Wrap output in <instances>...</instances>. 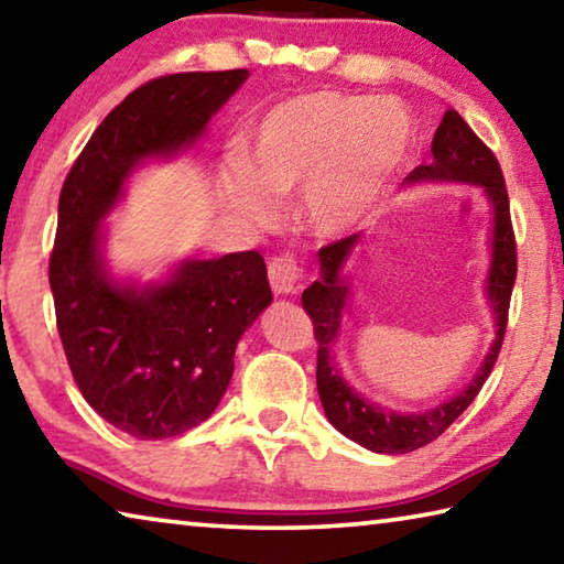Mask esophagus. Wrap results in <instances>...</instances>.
Wrapping results in <instances>:
<instances>
[{
  "label": "esophagus",
  "mask_w": 564,
  "mask_h": 564,
  "mask_svg": "<svg viewBox=\"0 0 564 564\" xmlns=\"http://www.w3.org/2000/svg\"><path fill=\"white\" fill-rule=\"evenodd\" d=\"M267 274H270L274 294H297L302 290V267L290 254L272 257L270 264H267Z\"/></svg>",
  "instance_id": "esophagus-1"
}]
</instances>
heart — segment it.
<instances>
[{
	"mask_svg": "<svg viewBox=\"0 0 564 564\" xmlns=\"http://www.w3.org/2000/svg\"><path fill=\"white\" fill-rule=\"evenodd\" d=\"M414 124L394 99L307 91L272 107L249 134V162L232 154L221 187L239 215L270 221L272 195L302 189V217L322 237L357 227L408 162Z\"/></svg>",
	"mask_w": 564,
	"mask_h": 564,
	"instance_id": "obj_1",
	"label": "heart"
}]
</instances>
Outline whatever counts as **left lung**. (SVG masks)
Returning <instances> with one entry per match:
<instances>
[{
  "mask_svg": "<svg viewBox=\"0 0 564 564\" xmlns=\"http://www.w3.org/2000/svg\"><path fill=\"white\" fill-rule=\"evenodd\" d=\"M422 180L479 184V187H485V195L495 207V249L490 276H487V294H490L497 315V339L492 343L490 355L485 357V365L479 367V372L469 382L467 390L427 412L397 414L365 402L339 377L329 355V347L335 343L339 329V315H343L347 302V284L339 276V272H343L349 252L359 242V235H349L322 247V280L312 282L302 292V307L310 315L312 325H315L317 392L322 408H325L329 422L343 435L355 440L357 445L367 449L380 452V455H404V452L430 445L432 440H437L473 404L477 392L482 390V384L492 372L497 355H500L507 329V312H510V297L517 276V242L510 217V197H507L500 162H497L490 147L473 132V127L459 117L457 109H447L442 115L437 132L432 137V162L420 164L417 170L408 174V182Z\"/></svg>",
  "mask_w": 564,
  "mask_h": 564,
  "instance_id": "left-lung-1",
  "label": "left lung"
}]
</instances>
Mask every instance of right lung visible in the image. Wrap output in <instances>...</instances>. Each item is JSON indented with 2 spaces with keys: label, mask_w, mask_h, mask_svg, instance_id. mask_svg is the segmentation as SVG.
I'll use <instances>...</instances> for the list:
<instances>
[{
  "label": "right lung",
  "mask_w": 564,
  "mask_h": 564,
  "mask_svg": "<svg viewBox=\"0 0 564 564\" xmlns=\"http://www.w3.org/2000/svg\"><path fill=\"white\" fill-rule=\"evenodd\" d=\"M247 69L164 74L109 112L74 160L50 254L59 339L74 382L117 430L167 440L205 422L235 372L242 332L272 302L260 252L184 262L156 288H119L99 257V219L144 156L189 144Z\"/></svg>",
  "instance_id": "obj_1"
}]
</instances>
